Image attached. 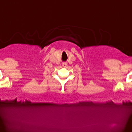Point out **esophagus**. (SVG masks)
I'll list each match as a JSON object with an SVG mask.
<instances>
[{
    "label": "esophagus",
    "mask_w": 132,
    "mask_h": 132,
    "mask_svg": "<svg viewBox=\"0 0 132 132\" xmlns=\"http://www.w3.org/2000/svg\"><path fill=\"white\" fill-rule=\"evenodd\" d=\"M67 63H66V62H63V63H62V66H63L64 68H66V66H67Z\"/></svg>",
    "instance_id": "esophagus-1"
}]
</instances>
